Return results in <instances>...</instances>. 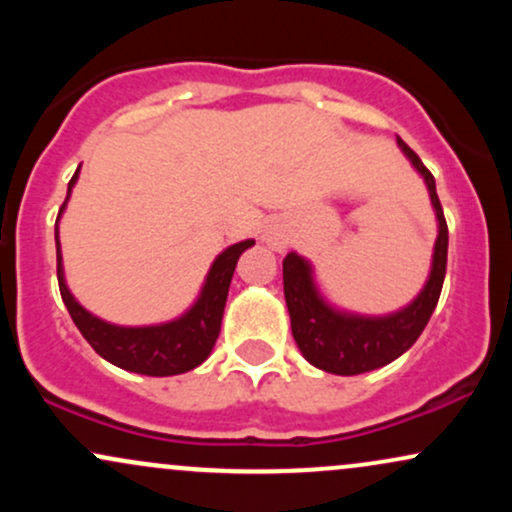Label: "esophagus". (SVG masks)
<instances>
[{
    "label": "esophagus",
    "mask_w": 512,
    "mask_h": 512,
    "mask_svg": "<svg viewBox=\"0 0 512 512\" xmlns=\"http://www.w3.org/2000/svg\"><path fill=\"white\" fill-rule=\"evenodd\" d=\"M264 240H267L269 245H274V248H281V245H284V240H281V233L276 231L274 226L264 228Z\"/></svg>",
    "instance_id": "obj_1"
}]
</instances>
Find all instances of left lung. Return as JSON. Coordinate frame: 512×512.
I'll list each match as a JSON object with an SVG mask.
<instances>
[{"label":"left lung","instance_id":"obj_1","mask_svg":"<svg viewBox=\"0 0 512 512\" xmlns=\"http://www.w3.org/2000/svg\"><path fill=\"white\" fill-rule=\"evenodd\" d=\"M397 146L407 156L411 168L424 178L438 223L431 272L414 301L385 315L351 313V310L337 308L322 296L315 281L313 262L305 260L298 252H289L284 257V298L291 317L293 339L305 361L325 373L358 375L395 361L404 351H409L411 344L424 332L443 289L445 264H448V223H445L443 207L436 195V180L421 163V158L399 137Z\"/></svg>","mask_w":512,"mask_h":512}]
</instances>
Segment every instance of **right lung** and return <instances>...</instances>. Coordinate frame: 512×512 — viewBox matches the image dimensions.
Returning a JSON list of instances; mask_svg holds the SVG:
<instances>
[{
	"mask_svg": "<svg viewBox=\"0 0 512 512\" xmlns=\"http://www.w3.org/2000/svg\"><path fill=\"white\" fill-rule=\"evenodd\" d=\"M76 180H79V168H76L74 178L69 180L67 199H64L55 226L57 281H60L62 301L67 305L74 325L79 327V332L84 334V339L93 346L98 356L117 368L129 370V373L168 378V375H180L202 366L209 358L211 349H214L216 339H219L223 308H226L236 264L240 255L255 245V240H240V243L228 245L226 250L214 257L195 303L182 315L166 322H156V325H115V322L93 315L91 310H86L84 305L76 301L74 293L67 286V276H64L60 219L64 209H67L69 197H72Z\"/></svg>",
	"mask_w": 512,
	"mask_h": 512,
	"instance_id": "1",
	"label": "right lung"
}]
</instances>
